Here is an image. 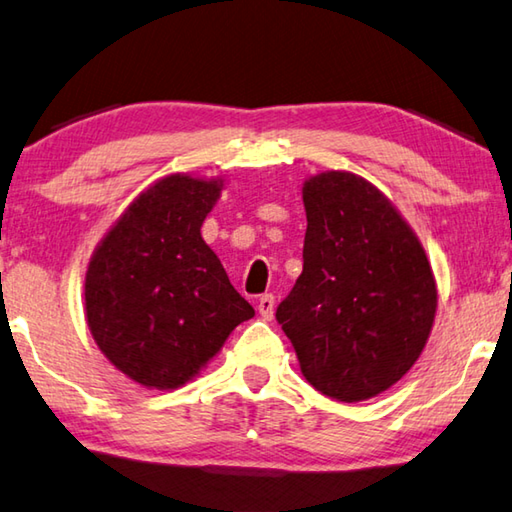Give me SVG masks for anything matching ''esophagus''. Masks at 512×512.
<instances>
[{"mask_svg": "<svg viewBox=\"0 0 512 512\" xmlns=\"http://www.w3.org/2000/svg\"><path fill=\"white\" fill-rule=\"evenodd\" d=\"M257 311H259V315H262L264 320H273V315H275V295L273 293H264L262 297H259Z\"/></svg>", "mask_w": 512, "mask_h": 512, "instance_id": "1", "label": "esophagus"}]
</instances>
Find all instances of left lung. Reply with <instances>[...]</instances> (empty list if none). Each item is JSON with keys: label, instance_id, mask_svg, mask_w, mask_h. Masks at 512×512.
Segmentation results:
<instances>
[{"label": "left lung", "instance_id": "left-lung-1", "mask_svg": "<svg viewBox=\"0 0 512 512\" xmlns=\"http://www.w3.org/2000/svg\"><path fill=\"white\" fill-rule=\"evenodd\" d=\"M304 268L275 318L324 396L367 401L421 356L436 313L430 262L383 192L351 172L302 188Z\"/></svg>", "mask_w": 512, "mask_h": 512}]
</instances>
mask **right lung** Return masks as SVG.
<instances>
[{"label": "right lung", "mask_w": 512, "mask_h": 512, "mask_svg": "<svg viewBox=\"0 0 512 512\" xmlns=\"http://www.w3.org/2000/svg\"><path fill=\"white\" fill-rule=\"evenodd\" d=\"M221 188L165 176L125 210L89 262L91 336L111 365L145 387L185 385L255 315L201 237Z\"/></svg>", "instance_id": "1"}]
</instances>
